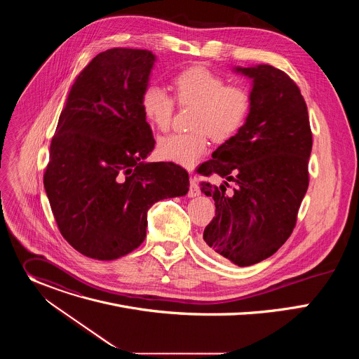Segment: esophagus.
Instances as JSON below:
<instances>
[{"label": "esophagus", "mask_w": 359, "mask_h": 359, "mask_svg": "<svg viewBox=\"0 0 359 359\" xmlns=\"http://www.w3.org/2000/svg\"><path fill=\"white\" fill-rule=\"evenodd\" d=\"M200 194L198 183L196 177H190V187H189V197H197Z\"/></svg>", "instance_id": "1"}]
</instances>
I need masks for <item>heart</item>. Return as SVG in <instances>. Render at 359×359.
<instances>
[{
  "mask_svg": "<svg viewBox=\"0 0 359 359\" xmlns=\"http://www.w3.org/2000/svg\"><path fill=\"white\" fill-rule=\"evenodd\" d=\"M175 96L182 107H193L191 133H173L161 137L158 156L184 168L194 166L209 149V135L223 142L236 135L250 111V96L241 86L226 85L216 72L204 67H191L173 79ZM140 108L147 123L158 130L170 125L175 104L170 95L151 83L140 96Z\"/></svg>",
  "mask_w": 359,
  "mask_h": 359,
  "instance_id": "1",
  "label": "heart"
}]
</instances>
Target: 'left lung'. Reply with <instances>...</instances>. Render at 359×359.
Instances as JSON below:
<instances>
[{"label":"left lung","mask_w":359,"mask_h":359,"mask_svg":"<svg viewBox=\"0 0 359 359\" xmlns=\"http://www.w3.org/2000/svg\"><path fill=\"white\" fill-rule=\"evenodd\" d=\"M233 71L251 79L250 111L201 165V175L223 179L219 186L201 183L216 206L203 240L219 257L245 267L269 259L292 233L309 189L313 135L305 100L287 74L267 64ZM229 181L236 189H226Z\"/></svg>","instance_id":"1"}]
</instances>
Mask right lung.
I'll return each instance as SVG.
<instances>
[{"label":"right lung","mask_w":359,"mask_h":359,"mask_svg":"<svg viewBox=\"0 0 359 359\" xmlns=\"http://www.w3.org/2000/svg\"><path fill=\"white\" fill-rule=\"evenodd\" d=\"M156 55L112 48L76 76L50 142L43 187L64 238L95 260L137 248L153 203L184 196L189 175L175 163L146 162L155 139L140 96Z\"/></svg>","instance_id":"right-lung-1"}]
</instances>
